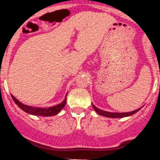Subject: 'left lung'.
<instances>
[{"instance_id": "obj_1", "label": "left lung", "mask_w": 160, "mask_h": 160, "mask_svg": "<svg viewBox=\"0 0 160 160\" xmlns=\"http://www.w3.org/2000/svg\"><path fill=\"white\" fill-rule=\"evenodd\" d=\"M93 108L94 109V111L99 114L100 115H102V116L108 117V118H123V117L130 116V115H132V114H135L137 111H138L140 110V108L138 109V110H135L134 111H131V112H126V113H112V112H107V111H102L100 109L97 108L95 106L93 105Z\"/></svg>"}]
</instances>
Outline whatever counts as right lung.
<instances>
[{"mask_svg": "<svg viewBox=\"0 0 160 160\" xmlns=\"http://www.w3.org/2000/svg\"><path fill=\"white\" fill-rule=\"evenodd\" d=\"M12 98L14 101V102L16 103L17 105L22 109V111L28 113V114H33V115H38V116H53V115H56L58 114L61 111V110L65 107L66 102V98L62 102V103L58 104L54 107H48V108H40V107H33L31 106L25 105L21 102L18 101L16 98L12 95Z\"/></svg>", "mask_w": 160, "mask_h": 160, "instance_id": "obj_1", "label": "right lung"}]
</instances>
